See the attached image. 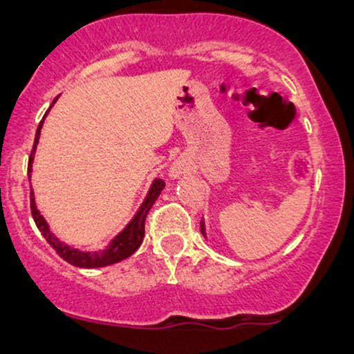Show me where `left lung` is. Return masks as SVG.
<instances>
[{"label": "left lung", "instance_id": "8db88e82", "mask_svg": "<svg viewBox=\"0 0 354 354\" xmlns=\"http://www.w3.org/2000/svg\"><path fill=\"white\" fill-rule=\"evenodd\" d=\"M201 233L205 234V236H206V231H205V223H203V221H201Z\"/></svg>", "mask_w": 354, "mask_h": 354}]
</instances>
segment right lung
Instances as JSON below:
<instances>
[{
	"label": "right lung",
	"instance_id": "1",
	"mask_svg": "<svg viewBox=\"0 0 354 354\" xmlns=\"http://www.w3.org/2000/svg\"><path fill=\"white\" fill-rule=\"evenodd\" d=\"M58 98H55V101ZM55 101H53V104H55ZM43 120L39 121L38 129H36L35 145H33V149H31L30 161H28V173H31V161H33L36 145H38V140H39V129H41V126H43ZM163 188H165V181L161 180V178L154 180L151 188H149L148 196H146V200L143 201V205H141V208L138 209L135 218H133L131 221H129V225L126 226V228L121 231V233L118 234L115 239H113L111 245H109L108 250H104L103 253H86V251L75 250V248H70L68 245H64V243H61L59 239L51 233L50 228H48L46 221H44V218L39 214V211L36 209L33 191L30 193L31 214H33L36 226H38V230L41 231L43 236L46 238V241L50 243L53 250H55L56 253H58L61 258L64 259V261H68L70 265L78 266V268H101V266L113 265V263H118V261H121V259L128 258V256H131L138 250V248H140V245L143 243V238H145L146 216H148L149 209H151V206L154 205V201L158 200V196H160V193L163 191Z\"/></svg>",
	"mask_w": 354,
	"mask_h": 354
}]
</instances>
